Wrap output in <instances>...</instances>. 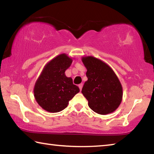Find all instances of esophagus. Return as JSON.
<instances>
[{
    "mask_svg": "<svg viewBox=\"0 0 154 154\" xmlns=\"http://www.w3.org/2000/svg\"><path fill=\"white\" fill-rule=\"evenodd\" d=\"M78 86H79L80 90H82V88H83V84H82V83H80V84H79V85H78Z\"/></svg>",
    "mask_w": 154,
    "mask_h": 154,
    "instance_id": "esophagus-1",
    "label": "esophagus"
}]
</instances>
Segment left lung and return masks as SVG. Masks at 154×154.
I'll use <instances>...</instances> for the list:
<instances>
[{
  "label": "left lung",
  "instance_id": "obj_1",
  "mask_svg": "<svg viewBox=\"0 0 154 154\" xmlns=\"http://www.w3.org/2000/svg\"><path fill=\"white\" fill-rule=\"evenodd\" d=\"M87 69L88 81L82 93L88 106L96 113L106 115L116 110L122 100V86L113 69L105 62L93 56L83 57Z\"/></svg>",
  "mask_w": 154,
  "mask_h": 154
}]
</instances>
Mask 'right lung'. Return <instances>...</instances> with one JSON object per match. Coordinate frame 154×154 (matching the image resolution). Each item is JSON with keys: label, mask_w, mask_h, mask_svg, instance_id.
Masks as SVG:
<instances>
[{"label": "right lung", "mask_w": 154, "mask_h": 154, "mask_svg": "<svg viewBox=\"0 0 154 154\" xmlns=\"http://www.w3.org/2000/svg\"><path fill=\"white\" fill-rule=\"evenodd\" d=\"M72 62L66 54L57 56L47 64L35 83L34 96L37 103L51 113L61 111L70 100L79 92V88L67 77L65 71Z\"/></svg>", "instance_id": "obj_1"}]
</instances>
